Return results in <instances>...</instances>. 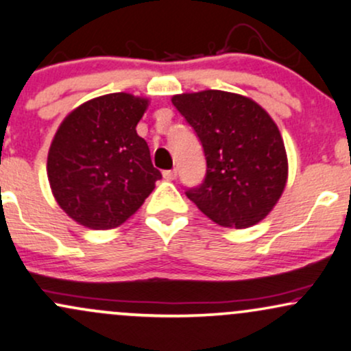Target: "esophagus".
<instances>
[{
    "label": "esophagus",
    "mask_w": 351,
    "mask_h": 351,
    "mask_svg": "<svg viewBox=\"0 0 351 351\" xmlns=\"http://www.w3.org/2000/svg\"><path fill=\"white\" fill-rule=\"evenodd\" d=\"M163 178L168 180V181L175 180L176 178V170H165L163 171Z\"/></svg>",
    "instance_id": "esophagus-1"
}]
</instances>
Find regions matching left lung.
Here are the masks:
<instances>
[{"label":"left lung","mask_w":351,"mask_h":351,"mask_svg":"<svg viewBox=\"0 0 351 351\" xmlns=\"http://www.w3.org/2000/svg\"><path fill=\"white\" fill-rule=\"evenodd\" d=\"M206 156V176L186 196L224 228L263 221L287 183V153L279 128L259 104L224 90L173 95Z\"/></svg>","instance_id":"1"}]
</instances>
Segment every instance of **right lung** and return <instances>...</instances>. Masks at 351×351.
<instances>
[{"label":"right lung","mask_w":351,"mask_h":351,"mask_svg":"<svg viewBox=\"0 0 351 351\" xmlns=\"http://www.w3.org/2000/svg\"><path fill=\"white\" fill-rule=\"evenodd\" d=\"M147 107L148 99L107 94L74 108L56 132L47 178L59 206L82 226H120L162 178L135 130Z\"/></svg>","instance_id":"add662e5"}]
</instances>
